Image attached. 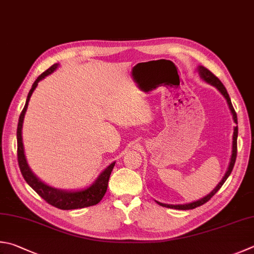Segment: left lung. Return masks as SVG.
<instances>
[{"label": "left lung", "mask_w": 254, "mask_h": 254, "mask_svg": "<svg viewBox=\"0 0 254 254\" xmlns=\"http://www.w3.org/2000/svg\"><path fill=\"white\" fill-rule=\"evenodd\" d=\"M198 73L200 75V77H201L202 80H204L205 83H208L210 85H212L216 87L220 93H221L222 96L226 98L227 103H228V106L229 109H230V112L232 114V118H233V122L237 124L238 125V118H237V113L234 112V108L232 106V103H231V99L229 97V94L227 92L226 87H224L223 84L220 82V79L218 77H216L211 71H210L208 68L203 67V66L199 65L197 67ZM237 139H238V126L234 127V131H233V138H232V154H231V158H230V162H229V167H228V170L226 172V175L223 176V178L221 179V181L217 185L216 188H214L211 192L209 194L204 195L203 198L197 200V201H193V202H189V203H184V204H167V203H161V202H158L156 201L158 204L162 205V207H166V208H171V209H178V210H189V209H194L199 207V205H202L203 203H205L207 201H209L210 199H211L216 192H218V190L221 188L222 185L226 183V180L228 179V177L230 176L231 171L233 169V166L236 164V159H237Z\"/></svg>", "instance_id": "1"}]
</instances>
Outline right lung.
I'll return each mask as SVG.
<instances>
[{
    "label": "right lung",
    "instance_id": "obj_1",
    "mask_svg": "<svg viewBox=\"0 0 254 254\" xmlns=\"http://www.w3.org/2000/svg\"><path fill=\"white\" fill-rule=\"evenodd\" d=\"M60 64H54L51 67L45 70L44 73H42L36 80L32 85V88L30 92H28L25 106H24L23 111L20 115V119H18V125H17V160H18V166H20V169L22 172V176L24 177L28 186L38 193V195L45 200L46 202L50 204L54 205V207L62 209V210H71V209H80V208H86L90 207V205L97 204L100 200L106 193L107 186H108V180L109 177H111L112 170L114 168L116 161H113L111 165H109L106 169H104L100 172L97 179L94 181V183L90 185L87 188H83L79 190H64V189H59L54 188V187L49 186L45 184L44 181H42L40 178H37L36 175L32 171L30 166L27 164L25 152H24V146H23V138H22V128H23V122H24V116H25L26 109L28 106V102H30V98L32 96L33 92H34L35 88L37 87L38 83L41 82L42 79H44L46 76L52 74L57 67H59Z\"/></svg>",
    "mask_w": 254,
    "mask_h": 254
}]
</instances>
